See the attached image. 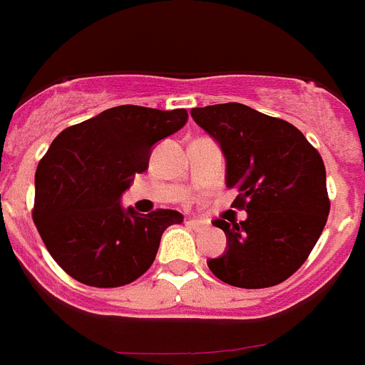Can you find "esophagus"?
<instances>
[{"label":"esophagus","instance_id":"esophagus-1","mask_svg":"<svg viewBox=\"0 0 365 365\" xmlns=\"http://www.w3.org/2000/svg\"><path fill=\"white\" fill-rule=\"evenodd\" d=\"M187 225L191 226V228H195V230H202V228H206V220H202V219H189L187 220Z\"/></svg>","mask_w":365,"mask_h":365}]
</instances>
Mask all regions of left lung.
Segmentation results:
<instances>
[{
    "label": "left lung",
    "mask_w": 365,
    "mask_h": 365,
    "mask_svg": "<svg viewBox=\"0 0 365 365\" xmlns=\"http://www.w3.org/2000/svg\"><path fill=\"white\" fill-rule=\"evenodd\" d=\"M191 116L219 143L226 187L240 191L232 206L247 211L232 225L225 217L213 220L226 234V250L207 267L230 286H277L306 262L327 225L319 152L293 124L243 103L195 107Z\"/></svg>",
    "instance_id": "left-lung-1"
}]
</instances>
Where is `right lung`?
I'll return each mask as SVG.
<instances>
[{"instance_id": "obj_1", "label": "right lung", "mask_w": 365, "mask_h": 365, "mask_svg": "<svg viewBox=\"0 0 365 365\" xmlns=\"http://www.w3.org/2000/svg\"><path fill=\"white\" fill-rule=\"evenodd\" d=\"M185 109L118 106L70 125L36 167L33 220L51 258L81 284L118 287L154 263L159 241L183 215L158 210L140 215L120 206L152 148L182 130Z\"/></svg>"}]
</instances>
